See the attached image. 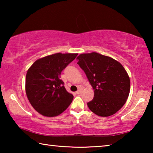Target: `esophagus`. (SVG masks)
I'll use <instances>...</instances> for the list:
<instances>
[{
  "mask_svg": "<svg viewBox=\"0 0 153 153\" xmlns=\"http://www.w3.org/2000/svg\"><path fill=\"white\" fill-rule=\"evenodd\" d=\"M76 93L77 94H81V93H82V90H77V91Z\"/></svg>",
  "mask_w": 153,
  "mask_h": 153,
  "instance_id": "34e87169",
  "label": "esophagus"
}]
</instances>
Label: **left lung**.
I'll return each instance as SVG.
<instances>
[{
	"instance_id": "obj_1",
	"label": "left lung",
	"mask_w": 153,
	"mask_h": 153,
	"mask_svg": "<svg viewBox=\"0 0 153 153\" xmlns=\"http://www.w3.org/2000/svg\"><path fill=\"white\" fill-rule=\"evenodd\" d=\"M94 90L88 102L90 111L100 117L117 113L125 104L130 90L128 73L120 62L98 53H84L77 57Z\"/></svg>"
}]
</instances>
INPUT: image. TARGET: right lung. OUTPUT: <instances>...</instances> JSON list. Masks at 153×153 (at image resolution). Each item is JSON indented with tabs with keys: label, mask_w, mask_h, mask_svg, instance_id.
Masks as SVG:
<instances>
[{
	"label": "right lung",
	"mask_w": 153,
	"mask_h": 153,
	"mask_svg": "<svg viewBox=\"0 0 153 153\" xmlns=\"http://www.w3.org/2000/svg\"><path fill=\"white\" fill-rule=\"evenodd\" d=\"M77 53H56L36 60L28 69L25 92L33 108L46 117H55L67 109L74 96L60 79L61 71Z\"/></svg>",
	"instance_id": "obj_1"
}]
</instances>
